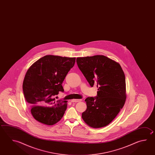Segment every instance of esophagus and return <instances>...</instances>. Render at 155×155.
I'll use <instances>...</instances> for the list:
<instances>
[{
    "mask_svg": "<svg viewBox=\"0 0 155 155\" xmlns=\"http://www.w3.org/2000/svg\"><path fill=\"white\" fill-rule=\"evenodd\" d=\"M82 99H72L71 100V102H79V101H82Z\"/></svg>",
    "mask_w": 155,
    "mask_h": 155,
    "instance_id": "obj_1",
    "label": "esophagus"
}]
</instances>
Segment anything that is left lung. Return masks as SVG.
I'll return each instance as SVG.
<instances>
[{"label":"left lung","mask_w":155,"mask_h":155,"mask_svg":"<svg viewBox=\"0 0 155 155\" xmlns=\"http://www.w3.org/2000/svg\"><path fill=\"white\" fill-rule=\"evenodd\" d=\"M76 61L91 87L97 84V95L88 97L82 117L94 128L108 125L126 102V78L120 64L105 56L79 57Z\"/></svg>","instance_id":"8db88e82"}]
</instances>
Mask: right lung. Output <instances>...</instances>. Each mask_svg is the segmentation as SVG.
<instances>
[{
  "mask_svg": "<svg viewBox=\"0 0 155 155\" xmlns=\"http://www.w3.org/2000/svg\"><path fill=\"white\" fill-rule=\"evenodd\" d=\"M75 62L76 58L44 56L27 71L22 85L24 96L39 122L53 126L63 117L67 101L55 97L64 91L62 83Z\"/></svg>",
  "mask_w": 155,
  "mask_h": 155,
  "instance_id": "right-lung-1",
  "label": "right lung"
}]
</instances>
